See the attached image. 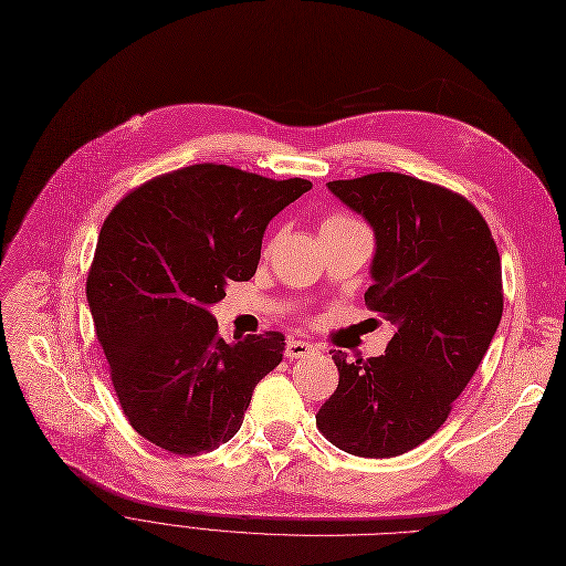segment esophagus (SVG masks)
Instances as JSON below:
<instances>
[{"mask_svg":"<svg viewBox=\"0 0 566 566\" xmlns=\"http://www.w3.org/2000/svg\"><path fill=\"white\" fill-rule=\"evenodd\" d=\"M313 353H315V345L306 343V340H300V338H290L287 345H285V357L287 359H302V357H308Z\"/></svg>","mask_w":566,"mask_h":566,"instance_id":"esophagus-1","label":"esophagus"}]
</instances>
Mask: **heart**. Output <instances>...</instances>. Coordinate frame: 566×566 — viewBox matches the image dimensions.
<instances>
[{"label":"heart","instance_id":"obj_1","mask_svg":"<svg viewBox=\"0 0 566 566\" xmlns=\"http://www.w3.org/2000/svg\"><path fill=\"white\" fill-rule=\"evenodd\" d=\"M349 230H366V226L349 217V213H329V217L322 219V226H319V232H349Z\"/></svg>","mask_w":566,"mask_h":566}]
</instances>
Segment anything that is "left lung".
<instances>
[{"label": "left lung", "mask_w": 566, "mask_h": 566, "mask_svg": "<svg viewBox=\"0 0 566 566\" xmlns=\"http://www.w3.org/2000/svg\"><path fill=\"white\" fill-rule=\"evenodd\" d=\"M373 226L370 311L396 325L385 355L349 361L315 415L322 436L361 459L426 442L472 380L502 317V264L491 228L461 193L400 172L329 181Z\"/></svg>", "instance_id": "left-lung-1"}]
</instances>
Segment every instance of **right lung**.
Instances as JSON below:
<instances>
[{
    "label": "right lung",
    "instance_id": "1",
    "mask_svg": "<svg viewBox=\"0 0 566 566\" xmlns=\"http://www.w3.org/2000/svg\"><path fill=\"white\" fill-rule=\"evenodd\" d=\"M308 188L198 164L145 181L107 213L87 302L119 406L151 444L196 455L228 442L281 364V332L230 345L207 306L255 274L266 223Z\"/></svg>",
    "mask_w": 566,
    "mask_h": 566
}]
</instances>
